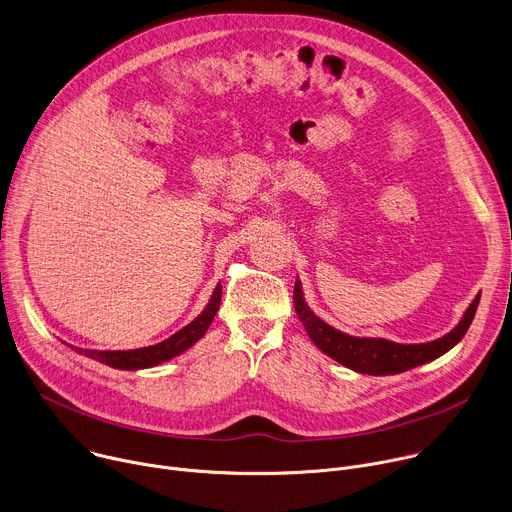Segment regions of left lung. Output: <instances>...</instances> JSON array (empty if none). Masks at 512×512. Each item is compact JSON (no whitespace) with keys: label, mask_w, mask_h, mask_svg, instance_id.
<instances>
[{"label":"left lung","mask_w":512,"mask_h":512,"mask_svg":"<svg viewBox=\"0 0 512 512\" xmlns=\"http://www.w3.org/2000/svg\"><path fill=\"white\" fill-rule=\"evenodd\" d=\"M478 302H480V296H476V300L470 304L460 324L450 334L425 344H399L385 338H356L340 330H334L306 306L300 279H296V287H294V308L312 342L330 358L344 364V367L356 373H367L377 377L409 371L413 367H419L423 362H429L448 352L468 332L474 320Z\"/></svg>","instance_id":"1"}]
</instances>
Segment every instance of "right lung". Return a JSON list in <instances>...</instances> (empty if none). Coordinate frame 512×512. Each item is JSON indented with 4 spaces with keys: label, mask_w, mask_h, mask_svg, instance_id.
Returning <instances> with one entry per match:
<instances>
[{
    "label": "right lung",
    "mask_w": 512,
    "mask_h": 512,
    "mask_svg": "<svg viewBox=\"0 0 512 512\" xmlns=\"http://www.w3.org/2000/svg\"><path fill=\"white\" fill-rule=\"evenodd\" d=\"M221 296H223V287H221V283H218L208 306L194 322H190L188 326H184L182 330H178L176 334H172L170 338H166L154 346L135 348V350H83V348H75V350L89 358L105 362L113 369L137 371V369L156 367V364L182 354L184 350H188L196 340H200L206 334L208 326L212 324V320L218 312V306H221Z\"/></svg>",
    "instance_id": "right-lung-1"
}]
</instances>
